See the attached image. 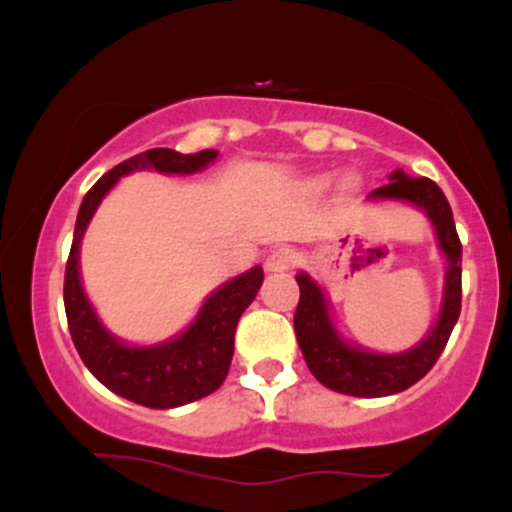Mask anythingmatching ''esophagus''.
Segmentation results:
<instances>
[{"label": "esophagus", "instance_id": "1", "mask_svg": "<svg viewBox=\"0 0 512 512\" xmlns=\"http://www.w3.org/2000/svg\"><path fill=\"white\" fill-rule=\"evenodd\" d=\"M296 262H298L296 250L281 245V248H274L269 252L267 260H264V267H267V272H286V269H291Z\"/></svg>", "mask_w": 512, "mask_h": 512}]
</instances>
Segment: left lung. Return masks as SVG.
<instances>
[{
    "mask_svg": "<svg viewBox=\"0 0 512 512\" xmlns=\"http://www.w3.org/2000/svg\"><path fill=\"white\" fill-rule=\"evenodd\" d=\"M368 199H399L424 211L436 228L438 245L448 260V272H445L438 322L426 334V339L402 354H373L344 342L334 330L330 303L317 281L305 272L296 274L301 301L293 315V327L305 363L322 385L351 397L395 395L419 383L443 354L462 308V243L443 190L433 180L411 178L402 168H397L395 173H390V182L370 192Z\"/></svg>",
    "mask_w": 512,
    "mask_h": 512,
    "instance_id": "8db88e82",
    "label": "left lung"
}]
</instances>
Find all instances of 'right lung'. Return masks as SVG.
Returning a JSON list of instances; mask_svg holds the SVG:
<instances>
[{"instance_id": "right-lung-1", "label": "right lung", "mask_w": 512, "mask_h": 512, "mask_svg": "<svg viewBox=\"0 0 512 512\" xmlns=\"http://www.w3.org/2000/svg\"><path fill=\"white\" fill-rule=\"evenodd\" d=\"M219 151L180 154L173 149H149L103 175L86 192L74 226L72 250L64 272V310L72 342L81 361L115 395L151 409H173L219 390L233 358V339L245 308L255 301L264 272H250L226 281L204 301L195 322L178 337L154 346H129L113 337L88 303L79 276V245L98 204L122 175L134 170H158L168 175H192L207 168Z\"/></svg>"}]
</instances>
